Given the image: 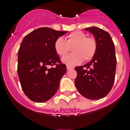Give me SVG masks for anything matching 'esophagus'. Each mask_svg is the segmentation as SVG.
Here are the masks:
<instances>
[{"mask_svg":"<svg viewBox=\"0 0 130 130\" xmlns=\"http://www.w3.org/2000/svg\"><path fill=\"white\" fill-rule=\"evenodd\" d=\"M74 67H71V66H69V65H67V70H71V69H73Z\"/></svg>","mask_w":130,"mask_h":130,"instance_id":"esophagus-1","label":"esophagus"}]
</instances>
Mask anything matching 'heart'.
Instances as JSON below:
<instances>
[{
    "label": "heart",
    "instance_id": "1",
    "mask_svg": "<svg viewBox=\"0 0 130 130\" xmlns=\"http://www.w3.org/2000/svg\"><path fill=\"white\" fill-rule=\"evenodd\" d=\"M71 54L63 57L62 62L69 66L80 64L83 61H88L93 58L97 50L96 40L93 37H87L82 31H75L71 33L65 41L62 37L57 38L53 47L57 55L64 56L72 47Z\"/></svg>",
    "mask_w": 130,
    "mask_h": 130
}]
</instances>
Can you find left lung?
Returning <instances> with one entry per match:
<instances>
[{
	"label": "left lung",
	"mask_w": 130,
	"mask_h": 130,
	"mask_svg": "<svg viewBox=\"0 0 130 130\" xmlns=\"http://www.w3.org/2000/svg\"><path fill=\"white\" fill-rule=\"evenodd\" d=\"M85 30L92 34L96 40L97 50L90 62L75 67L77 73L75 87L87 99L99 100L107 95L114 85L116 68L115 47L107 31L95 26Z\"/></svg>",
	"instance_id": "obj_1"
}]
</instances>
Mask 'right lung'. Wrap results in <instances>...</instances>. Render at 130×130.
<instances>
[{
	"instance_id": "obj_1",
	"label": "right lung",
	"mask_w": 130,
	"mask_h": 130,
	"mask_svg": "<svg viewBox=\"0 0 130 130\" xmlns=\"http://www.w3.org/2000/svg\"><path fill=\"white\" fill-rule=\"evenodd\" d=\"M67 32L40 28L22 41L18 52V75L23 91L34 102H46L58 90L67 67L60 61L53 45L57 38Z\"/></svg>"
}]
</instances>
